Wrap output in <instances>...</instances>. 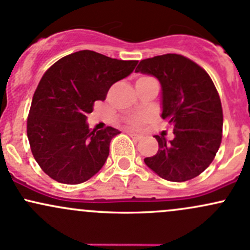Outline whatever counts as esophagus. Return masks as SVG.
Wrapping results in <instances>:
<instances>
[{
  "mask_svg": "<svg viewBox=\"0 0 250 250\" xmlns=\"http://www.w3.org/2000/svg\"><path fill=\"white\" fill-rule=\"evenodd\" d=\"M128 136H130L131 138L133 139V141H141V139L143 138V137H142V136L136 135V133H133V132H128Z\"/></svg>",
  "mask_w": 250,
  "mask_h": 250,
  "instance_id": "34e87169",
  "label": "esophagus"
}]
</instances>
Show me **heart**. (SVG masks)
Segmentation results:
<instances>
[{"label":"heart","instance_id":"b5f03b06","mask_svg":"<svg viewBox=\"0 0 250 250\" xmlns=\"http://www.w3.org/2000/svg\"><path fill=\"white\" fill-rule=\"evenodd\" d=\"M143 79H147V77H141V79L138 80H143ZM138 80H137V81H138ZM146 120L147 118L146 114L135 113V114L127 115V117L124 119V123L126 127L131 128V130H138V128H141L142 126H143V124L146 122Z\"/></svg>","mask_w":250,"mask_h":250}]
</instances>
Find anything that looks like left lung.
Here are the masks:
<instances>
[{
  "label": "left lung",
  "instance_id": "1",
  "mask_svg": "<svg viewBox=\"0 0 250 250\" xmlns=\"http://www.w3.org/2000/svg\"><path fill=\"white\" fill-rule=\"evenodd\" d=\"M137 72L152 75L162 85V118L174 127L173 141L155 136L158 151L144 162L158 176L184 182L200 175L222 142L223 109L211 77L189 58L176 53L139 62Z\"/></svg>",
  "mask_w": 250,
  "mask_h": 250
}]
</instances>
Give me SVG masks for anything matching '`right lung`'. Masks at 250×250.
Here are the masks:
<instances>
[{"instance_id":"right-lung-1","label":"right lung","mask_w":250,"mask_h":250,"mask_svg":"<svg viewBox=\"0 0 250 250\" xmlns=\"http://www.w3.org/2000/svg\"><path fill=\"white\" fill-rule=\"evenodd\" d=\"M137 63L82 50L47 69L32 99L27 137L33 157L51 179L82 184L103 168L109 143L120 132L111 126L92 131L85 122L87 114Z\"/></svg>"}]
</instances>
